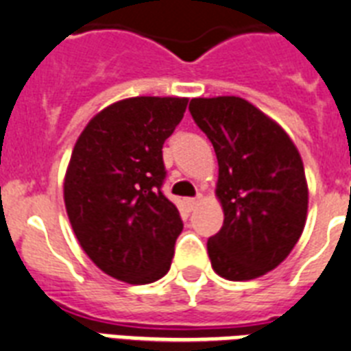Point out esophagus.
Listing matches in <instances>:
<instances>
[{"label": "esophagus", "mask_w": 351, "mask_h": 351, "mask_svg": "<svg viewBox=\"0 0 351 351\" xmlns=\"http://www.w3.org/2000/svg\"><path fill=\"white\" fill-rule=\"evenodd\" d=\"M198 202H200V196H196V198H187V200H185V207L189 210H193L196 205H198Z\"/></svg>", "instance_id": "1"}]
</instances>
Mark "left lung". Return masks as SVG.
I'll use <instances>...</instances> for the list:
<instances>
[{
	"instance_id": "8db88e82",
	"label": "left lung",
	"mask_w": 351,
	"mask_h": 351,
	"mask_svg": "<svg viewBox=\"0 0 351 351\" xmlns=\"http://www.w3.org/2000/svg\"><path fill=\"white\" fill-rule=\"evenodd\" d=\"M189 111L220 167L225 218L207 241L210 265L230 281L259 278L290 254L304 229L303 160L281 126L241 97L193 99Z\"/></svg>"
}]
</instances>
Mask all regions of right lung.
I'll use <instances>...</instances> for the list:
<instances>
[{
    "instance_id": "1",
    "label": "right lung",
    "mask_w": 351,
    "mask_h": 351,
    "mask_svg": "<svg viewBox=\"0 0 351 351\" xmlns=\"http://www.w3.org/2000/svg\"><path fill=\"white\" fill-rule=\"evenodd\" d=\"M187 99L131 97L97 113L77 138L64 205L77 240L108 276L144 285L164 278L184 229L162 193V147Z\"/></svg>"
}]
</instances>
